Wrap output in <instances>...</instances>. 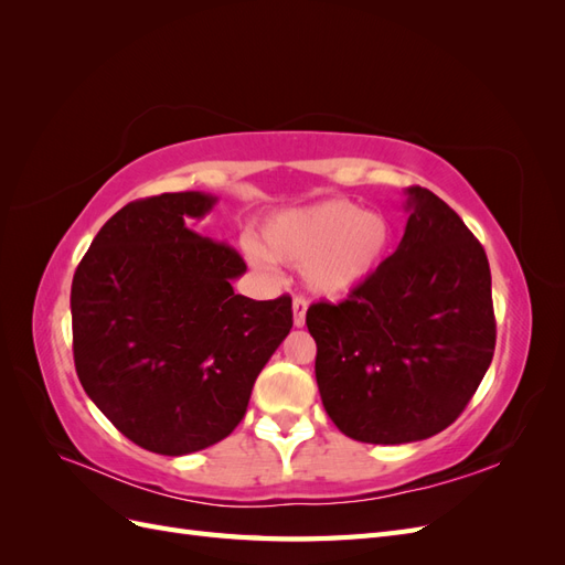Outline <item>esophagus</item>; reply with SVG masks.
<instances>
[{"label":"esophagus","mask_w":565,"mask_h":565,"mask_svg":"<svg viewBox=\"0 0 565 565\" xmlns=\"http://www.w3.org/2000/svg\"><path fill=\"white\" fill-rule=\"evenodd\" d=\"M306 309H309V303L301 297H295L292 301V320H295V328H303L306 324Z\"/></svg>","instance_id":"34e87169"}]
</instances>
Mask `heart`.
Instances as JSON below:
<instances>
[{
    "label": "heart",
    "instance_id": "1",
    "mask_svg": "<svg viewBox=\"0 0 565 565\" xmlns=\"http://www.w3.org/2000/svg\"><path fill=\"white\" fill-rule=\"evenodd\" d=\"M262 245L247 241L245 256L270 273L273 262L301 268L306 289L324 299H344L374 278L393 245L388 218L351 200H324L282 210L264 221Z\"/></svg>",
    "mask_w": 565,
    "mask_h": 565
}]
</instances>
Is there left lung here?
Listing matches in <instances>:
<instances>
[{"label":"left lung","instance_id":"8db88e82","mask_svg":"<svg viewBox=\"0 0 565 565\" xmlns=\"http://www.w3.org/2000/svg\"><path fill=\"white\" fill-rule=\"evenodd\" d=\"M403 241L341 303H313L316 382L341 434L374 446L431 438L481 384L494 351L488 256L446 202L405 191Z\"/></svg>","mask_w":565,"mask_h":565}]
</instances>
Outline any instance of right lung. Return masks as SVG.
Instances as JSON below:
<instances>
[{
    "label": "right lung",
    "mask_w": 565,
    "mask_h": 565,
    "mask_svg": "<svg viewBox=\"0 0 565 565\" xmlns=\"http://www.w3.org/2000/svg\"><path fill=\"white\" fill-rule=\"evenodd\" d=\"M216 198L129 202L98 231L73 292L77 377L136 446L181 457L224 440L259 372L292 330V299L233 292L247 270L231 245L193 228Z\"/></svg>",
    "instance_id": "obj_1"
}]
</instances>
